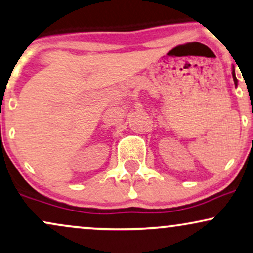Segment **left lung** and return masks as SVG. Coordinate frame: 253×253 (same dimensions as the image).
<instances>
[{
	"label": "left lung",
	"mask_w": 253,
	"mask_h": 253,
	"mask_svg": "<svg viewBox=\"0 0 253 253\" xmlns=\"http://www.w3.org/2000/svg\"><path fill=\"white\" fill-rule=\"evenodd\" d=\"M232 77H233V82H235V85H237V78H236V75H235V69L232 70Z\"/></svg>",
	"instance_id": "1"
}]
</instances>
